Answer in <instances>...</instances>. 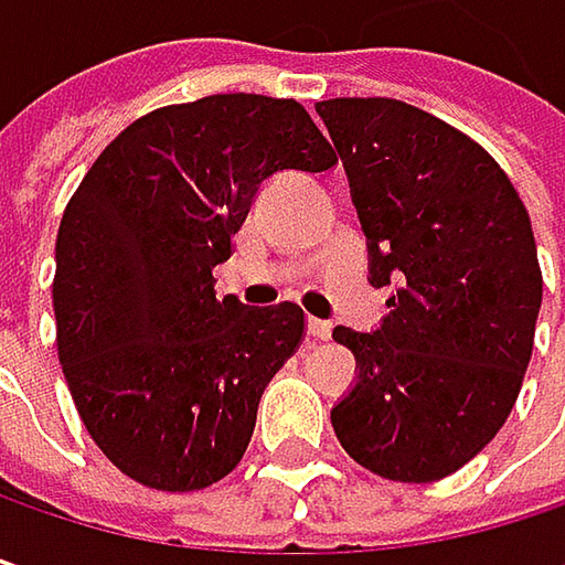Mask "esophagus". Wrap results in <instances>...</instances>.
<instances>
[{"label":"esophagus","mask_w":565,"mask_h":565,"mask_svg":"<svg viewBox=\"0 0 565 565\" xmlns=\"http://www.w3.org/2000/svg\"><path fill=\"white\" fill-rule=\"evenodd\" d=\"M330 330H333V323H330V320L307 317V333H310L313 340H327V337H330Z\"/></svg>","instance_id":"34e87169"}]
</instances>
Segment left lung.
I'll use <instances>...</instances> for the list:
<instances>
[{"instance_id":"obj_1","label":"left lung","mask_w":565,"mask_h":565,"mask_svg":"<svg viewBox=\"0 0 565 565\" xmlns=\"http://www.w3.org/2000/svg\"><path fill=\"white\" fill-rule=\"evenodd\" d=\"M317 114L350 179L370 284L390 313L337 327L356 383L330 408L347 455L428 484L468 465L508 422L543 300L530 215L488 150L390 97H333Z\"/></svg>"}]
</instances>
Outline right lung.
<instances>
[{"mask_svg": "<svg viewBox=\"0 0 565 565\" xmlns=\"http://www.w3.org/2000/svg\"><path fill=\"white\" fill-rule=\"evenodd\" d=\"M333 167L297 100L212 94L140 117L81 179L55 245L57 360L127 478L199 491L242 461L303 310L215 297L212 268L271 175Z\"/></svg>", "mask_w": 565, "mask_h": 565, "instance_id": "right-lung-1", "label": "right lung"}]
</instances>
